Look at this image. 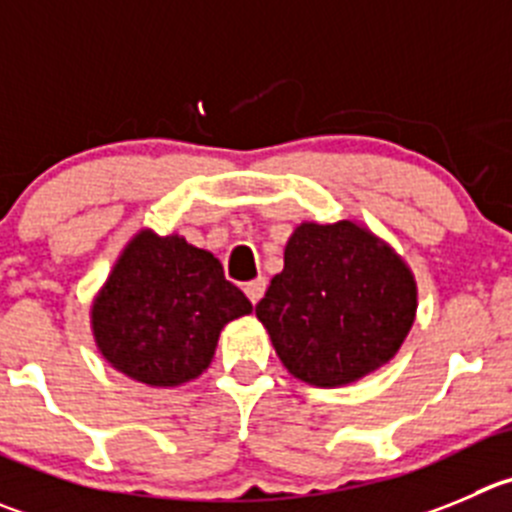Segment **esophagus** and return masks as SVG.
Instances as JSON below:
<instances>
[{
    "label": "esophagus",
    "instance_id": "34e87169",
    "mask_svg": "<svg viewBox=\"0 0 512 512\" xmlns=\"http://www.w3.org/2000/svg\"><path fill=\"white\" fill-rule=\"evenodd\" d=\"M265 288H267L265 278H255V280H250V283L245 285V293H247V298H250L252 305L260 303V298L265 295Z\"/></svg>",
    "mask_w": 512,
    "mask_h": 512
}]
</instances>
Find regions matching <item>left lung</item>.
Wrapping results in <instances>:
<instances>
[{
  "mask_svg": "<svg viewBox=\"0 0 512 512\" xmlns=\"http://www.w3.org/2000/svg\"><path fill=\"white\" fill-rule=\"evenodd\" d=\"M255 313L295 379L343 386L396 356L417 315V283L361 224L303 222Z\"/></svg>",
  "mask_w": 512,
  "mask_h": 512,
  "instance_id": "8db88e82",
  "label": "left lung"
}]
</instances>
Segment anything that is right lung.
Returning <instances> with one entry per match:
<instances>
[{
  "label": "right lung",
  "mask_w": 512,
  "mask_h": 512,
  "mask_svg": "<svg viewBox=\"0 0 512 512\" xmlns=\"http://www.w3.org/2000/svg\"><path fill=\"white\" fill-rule=\"evenodd\" d=\"M247 313L252 303L212 252L143 229L95 295L90 323L113 369L148 386H179L212 364L222 328Z\"/></svg>",
  "instance_id": "1"
}]
</instances>
